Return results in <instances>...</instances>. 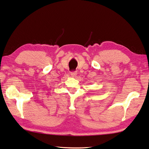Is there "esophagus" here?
Returning a JSON list of instances; mask_svg holds the SVG:
<instances>
[{
  "label": "esophagus",
  "mask_w": 149,
  "mask_h": 149,
  "mask_svg": "<svg viewBox=\"0 0 149 149\" xmlns=\"http://www.w3.org/2000/svg\"><path fill=\"white\" fill-rule=\"evenodd\" d=\"M77 72H71V74H70V75H71V76L72 77H76V75H77Z\"/></svg>",
  "instance_id": "34e87169"
}]
</instances>
